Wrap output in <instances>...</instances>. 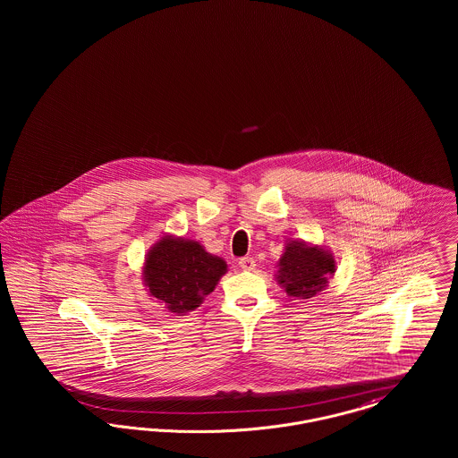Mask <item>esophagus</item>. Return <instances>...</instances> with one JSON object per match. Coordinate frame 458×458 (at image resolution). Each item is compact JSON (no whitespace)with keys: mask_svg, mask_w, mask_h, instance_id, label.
<instances>
[{"mask_svg":"<svg viewBox=\"0 0 458 458\" xmlns=\"http://www.w3.org/2000/svg\"><path fill=\"white\" fill-rule=\"evenodd\" d=\"M239 266L243 269V271H252L254 267H256V261H254V258H242L239 259Z\"/></svg>","mask_w":458,"mask_h":458,"instance_id":"esophagus-1","label":"esophagus"}]
</instances>
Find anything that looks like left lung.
I'll list each match as a JSON object with an SVG mask.
<instances>
[{"label": "left lung", "mask_w": 458, "mask_h": 458, "mask_svg": "<svg viewBox=\"0 0 458 458\" xmlns=\"http://www.w3.org/2000/svg\"><path fill=\"white\" fill-rule=\"evenodd\" d=\"M278 273L290 295L310 299L327 286V275L335 273V259L323 249L292 242L284 249Z\"/></svg>", "instance_id": "1"}]
</instances>
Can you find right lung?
Segmentation results:
<instances>
[{"mask_svg": "<svg viewBox=\"0 0 458 458\" xmlns=\"http://www.w3.org/2000/svg\"><path fill=\"white\" fill-rule=\"evenodd\" d=\"M225 271V261L208 254L200 243L166 237L149 252L144 276L151 295L172 312H189L215 290Z\"/></svg>", "mask_w": 458, "mask_h": 458, "instance_id": "add662e5", "label": "right lung"}]
</instances>
